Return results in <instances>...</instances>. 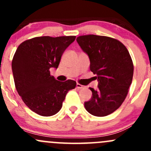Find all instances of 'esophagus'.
<instances>
[{
    "instance_id": "obj_1",
    "label": "esophagus",
    "mask_w": 151,
    "mask_h": 151,
    "mask_svg": "<svg viewBox=\"0 0 151 151\" xmlns=\"http://www.w3.org/2000/svg\"><path fill=\"white\" fill-rule=\"evenodd\" d=\"M84 88V86L80 84H79V83H77V88H78V89H82V88Z\"/></svg>"
}]
</instances>
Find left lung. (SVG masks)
Returning a JSON list of instances; mask_svg holds the SVG:
<instances>
[{
	"instance_id": "8db88e82",
	"label": "left lung",
	"mask_w": 151,
	"mask_h": 151,
	"mask_svg": "<svg viewBox=\"0 0 151 151\" xmlns=\"http://www.w3.org/2000/svg\"><path fill=\"white\" fill-rule=\"evenodd\" d=\"M82 50L88 54L90 69L96 74L98 88L85 102L86 110L94 116H106L123 104L132 84L134 65L127 48L113 38L84 35L77 38Z\"/></svg>"
}]
</instances>
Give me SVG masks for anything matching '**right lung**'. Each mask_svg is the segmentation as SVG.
Returning a JSON list of instances; mask_svg holds the SVG:
<instances>
[{
    "label": "right lung",
    "instance_id": "obj_1",
    "mask_svg": "<svg viewBox=\"0 0 151 151\" xmlns=\"http://www.w3.org/2000/svg\"><path fill=\"white\" fill-rule=\"evenodd\" d=\"M75 39V36L35 37L21 43L15 52L12 63L15 87L24 103L38 115H55L68 91L75 88V81L60 82L50 71L58 67L63 52Z\"/></svg>",
    "mask_w": 151,
    "mask_h": 151
}]
</instances>
